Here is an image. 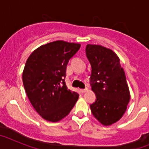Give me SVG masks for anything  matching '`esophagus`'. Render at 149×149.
I'll list each match as a JSON object with an SVG mask.
<instances>
[{"instance_id": "obj_1", "label": "esophagus", "mask_w": 149, "mask_h": 149, "mask_svg": "<svg viewBox=\"0 0 149 149\" xmlns=\"http://www.w3.org/2000/svg\"><path fill=\"white\" fill-rule=\"evenodd\" d=\"M88 91V88H85V89H81V92L82 93H86V92H87Z\"/></svg>"}]
</instances>
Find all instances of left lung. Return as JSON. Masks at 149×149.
Segmentation results:
<instances>
[{
    "label": "left lung",
    "mask_w": 149,
    "mask_h": 149,
    "mask_svg": "<svg viewBox=\"0 0 149 149\" xmlns=\"http://www.w3.org/2000/svg\"><path fill=\"white\" fill-rule=\"evenodd\" d=\"M86 54L92 66V90L96 101L90 104L92 113L100 123L111 125L125 113L131 95L119 56L98 45H87Z\"/></svg>",
    "instance_id": "1"
}]
</instances>
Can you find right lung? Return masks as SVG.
<instances>
[{
    "label": "right lung",
    "instance_id": "1",
    "mask_svg": "<svg viewBox=\"0 0 149 149\" xmlns=\"http://www.w3.org/2000/svg\"><path fill=\"white\" fill-rule=\"evenodd\" d=\"M81 44L63 40L43 45L30 55L22 74L30 103L43 119L56 122L65 118L79 98L65 82L68 61Z\"/></svg>",
    "mask_w": 149,
    "mask_h": 149
}]
</instances>
